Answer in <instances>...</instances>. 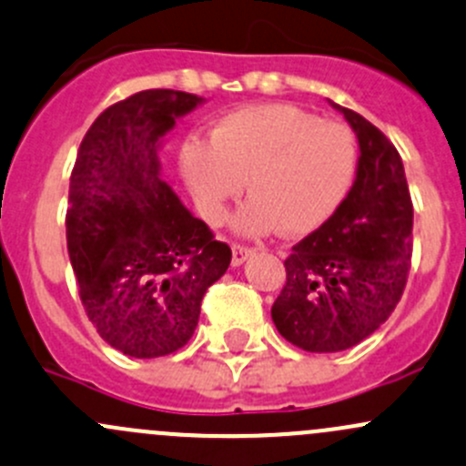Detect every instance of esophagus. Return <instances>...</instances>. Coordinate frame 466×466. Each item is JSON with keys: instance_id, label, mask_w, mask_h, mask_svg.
Wrapping results in <instances>:
<instances>
[{"instance_id": "esophagus-1", "label": "esophagus", "mask_w": 466, "mask_h": 466, "mask_svg": "<svg viewBox=\"0 0 466 466\" xmlns=\"http://www.w3.org/2000/svg\"><path fill=\"white\" fill-rule=\"evenodd\" d=\"M252 254H254L252 248H246V246H238V243H234V246H232V266L234 268L243 266V263H246L248 258L252 257Z\"/></svg>"}]
</instances>
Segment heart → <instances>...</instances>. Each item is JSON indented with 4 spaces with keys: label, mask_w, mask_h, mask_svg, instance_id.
<instances>
[{
    "label": "heart",
    "mask_w": 466,
    "mask_h": 466,
    "mask_svg": "<svg viewBox=\"0 0 466 466\" xmlns=\"http://www.w3.org/2000/svg\"><path fill=\"white\" fill-rule=\"evenodd\" d=\"M180 174L200 214L223 218L243 183L252 198L237 217L249 237L283 228L303 237L339 209L357 167L355 136L341 122L292 105L246 106L220 117L208 143L180 149Z\"/></svg>",
    "instance_id": "b5f03b06"
}]
</instances>
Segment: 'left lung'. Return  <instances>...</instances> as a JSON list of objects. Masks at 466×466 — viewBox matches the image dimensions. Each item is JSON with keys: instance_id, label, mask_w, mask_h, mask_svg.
<instances>
[{"instance_id": "1", "label": "left lung", "mask_w": 466, "mask_h": 466, "mask_svg": "<svg viewBox=\"0 0 466 466\" xmlns=\"http://www.w3.org/2000/svg\"><path fill=\"white\" fill-rule=\"evenodd\" d=\"M330 105L357 136L355 183L339 209L292 248L272 306L281 337L308 352L352 349L389 319L413 246V205L398 149L364 116Z\"/></svg>"}]
</instances>
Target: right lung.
<instances>
[{
    "label": "right lung",
    "mask_w": 466,
    "mask_h": 466,
    "mask_svg": "<svg viewBox=\"0 0 466 466\" xmlns=\"http://www.w3.org/2000/svg\"><path fill=\"white\" fill-rule=\"evenodd\" d=\"M203 102L171 89L116 102L86 131L71 174L66 246L82 306L106 344L138 360L192 339L203 295L232 261L163 180L165 136Z\"/></svg>",
    "instance_id": "1"
}]
</instances>
